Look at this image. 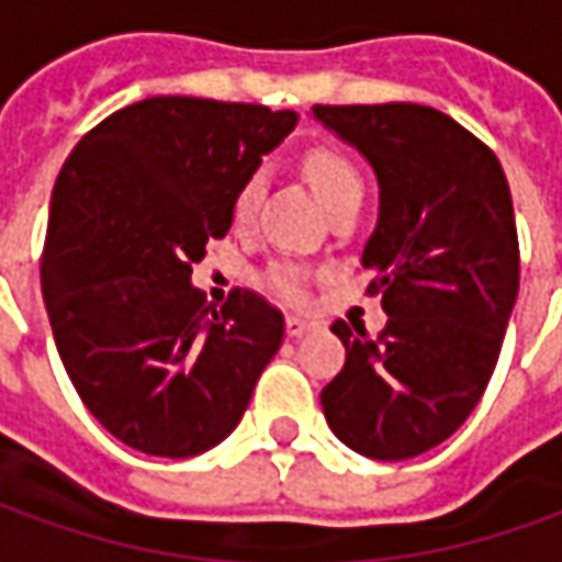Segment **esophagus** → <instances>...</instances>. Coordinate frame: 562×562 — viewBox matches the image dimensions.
<instances>
[{"label":"esophagus","mask_w":562,"mask_h":562,"mask_svg":"<svg viewBox=\"0 0 562 562\" xmlns=\"http://www.w3.org/2000/svg\"><path fill=\"white\" fill-rule=\"evenodd\" d=\"M315 330V321H305V318H288V336H303V333Z\"/></svg>","instance_id":"obj_1"}]
</instances>
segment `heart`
<instances>
[{
	"instance_id": "b5f03b06",
	"label": "heart",
	"mask_w": 562,
	"mask_h": 562,
	"mask_svg": "<svg viewBox=\"0 0 562 562\" xmlns=\"http://www.w3.org/2000/svg\"><path fill=\"white\" fill-rule=\"evenodd\" d=\"M303 170L305 177H308V183L315 186V192H318V199L327 204V211H330L333 204H339L348 195H355V192H363V180H361V170L355 168V161L346 156V153H339V149H333V146H315V149H308L303 158ZM262 189H266V180H262V173L254 170L241 186H238V192H235V201H232V216H235V223L238 226H247L254 214H257L259 199H262ZM272 284L288 300H303L305 296V281L303 272L300 269H293V266H278L272 272Z\"/></svg>"
}]
</instances>
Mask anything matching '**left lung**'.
Returning <instances> with one entry per match:
<instances>
[{"instance_id":"left-lung-1","label":"left lung","mask_w":562,"mask_h":562,"mask_svg":"<svg viewBox=\"0 0 562 562\" xmlns=\"http://www.w3.org/2000/svg\"><path fill=\"white\" fill-rule=\"evenodd\" d=\"M379 180V223L363 247L385 327L336 321L346 367L321 392L333 435L379 462L443 443L490 385L520 288L505 170L450 115L419 103L312 106Z\"/></svg>"}]
</instances>
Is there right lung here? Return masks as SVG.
Segmentation results:
<instances>
[{
	"mask_svg": "<svg viewBox=\"0 0 562 562\" xmlns=\"http://www.w3.org/2000/svg\"><path fill=\"white\" fill-rule=\"evenodd\" d=\"M296 119L149 97L91 127L57 173L42 250L54 342L81 404L131 450L189 459L226 440L281 348L272 303L232 290L207 305L192 262Z\"/></svg>",
	"mask_w": 562,
	"mask_h": 562,
	"instance_id": "add662e5",
	"label": "right lung"
}]
</instances>
